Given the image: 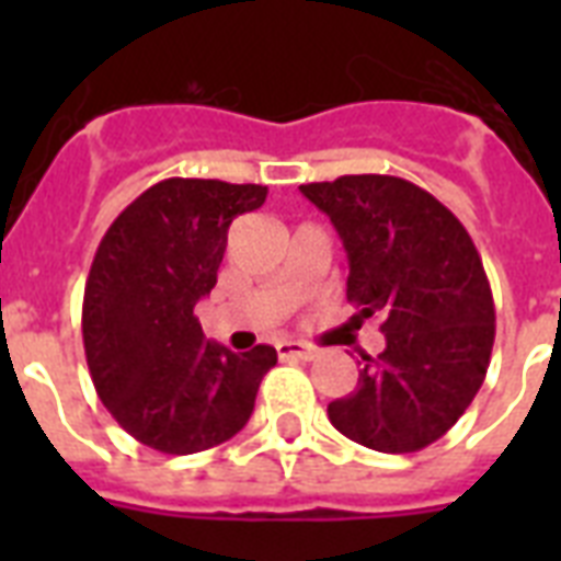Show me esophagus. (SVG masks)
Masks as SVG:
<instances>
[{
	"instance_id": "esophagus-1",
	"label": "esophagus",
	"mask_w": 561,
	"mask_h": 561,
	"mask_svg": "<svg viewBox=\"0 0 561 561\" xmlns=\"http://www.w3.org/2000/svg\"><path fill=\"white\" fill-rule=\"evenodd\" d=\"M276 352H279V358H299V360L320 358V350H317V346H311V343H299V341L276 343Z\"/></svg>"
}]
</instances>
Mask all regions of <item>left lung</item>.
<instances>
[{
    "instance_id": "1",
    "label": "left lung",
    "mask_w": 561,
    "mask_h": 561,
    "mask_svg": "<svg viewBox=\"0 0 561 561\" xmlns=\"http://www.w3.org/2000/svg\"><path fill=\"white\" fill-rule=\"evenodd\" d=\"M325 211L350 259L355 320H383V352L364 355L358 387L329 404L343 436L373 451L436 443L486 378L495 302L478 247L434 194L387 174L299 186Z\"/></svg>"
}]
</instances>
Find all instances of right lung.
<instances>
[{"label":"right lung","instance_id":"1","mask_svg":"<svg viewBox=\"0 0 561 561\" xmlns=\"http://www.w3.org/2000/svg\"><path fill=\"white\" fill-rule=\"evenodd\" d=\"M267 186L162 180L101 238L83 288V352L104 408L162 454L220 445L247 425L273 346L229 352L194 317L218 282L229 224L259 209Z\"/></svg>","mask_w":561,"mask_h":561}]
</instances>
